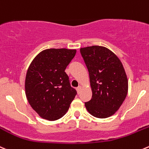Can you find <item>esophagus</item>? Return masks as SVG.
<instances>
[{
	"label": "esophagus",
	"instance_id": "esophagus-1",
	"mask_svg": "<svg viewBox=\"0 0 149 149\" xmlns=\"http://www.w3.org/2000/svg\"><path fill=\"white\" fill-rule=\"evenodd\" d=\"M81 86H78L77 88H76V90H77V92H78V94H79V93H80V92H81Z\"/></svg>",
	"mask_w": 149,
	"mask_h": 149
}]
</instances>
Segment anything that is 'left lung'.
<instances>
[{
	"instance_id": "8db88e82",
	"label": "left lung",
	"mask_w": 149,
	"mask_h": 149,
	"mask_svg": "<svg viewBox=\"0 0 149 149\" xmlns=\"http://www.w3.org/2000/svg\"><path fill=\"white\" fill-rule=\"evenodd\" d=\"M89 74L92 96L85 102L95 117L104 119L114 114L126 98L128 81L119 59L103 47L92 46L80 49Z\"/></svg>"
}]
</instances>
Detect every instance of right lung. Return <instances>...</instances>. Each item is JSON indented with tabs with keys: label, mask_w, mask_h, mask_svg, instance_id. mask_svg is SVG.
I'll return each mask as SVG.
<instances>
[{
	"label": "right lung",
	"mask_w": 149,
	"mask_h": 149,
	"mask_svg": "<svg viewBox=\"0 0 149 149\" xmlns=\"http://www.w3.org/2000/svg\"><path fill=\"white\" fill-rule=\"evenodd\" d=\"M76 50L49 49L30 65L25 78V94L33 109L43 119L63 117L77 94L65 72Z\"/></svg>",
	"instance_id": "right-lung-1"
}]
</instances>
